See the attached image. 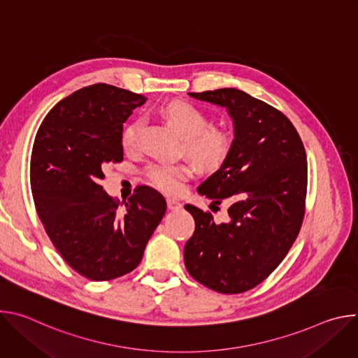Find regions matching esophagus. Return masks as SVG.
Masks as SVG:
<instances>
[{"instance_id":"1","label":"esophagus","mask_w":358,"mask_h":358,"mask_svg":"<svg viewBox=\"0 0 358 358\" xmlns=\"http://www.w3.org/2000/svg\"><path fill=\"white\" fill-rule=\"evenodd\" d=\"M167 207L171 211H177V210H180L182 207V203L180 201L174 199V198H167Z\"/></svg>"}]
</instances>
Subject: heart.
<instances>
[{
	"label": "heart",
	"instance_id": "obj_1",
	"mask_svg": "<svg viewBox=\"0 0 358 358\" xmlns=\"http://www.w3.org/2000/svg\"><path fill=\"white\" fill-rule=\"evenodd\" d=\"M164 120L184 140L187 155L203 169H220L232 150V136L225 129L210 127V116L192 103L174 100L163 108ZM141 119H134L124 126L120 134V145L133 152L138 148ZM147 182L159 191L177 195L182 191L185 181L192 177V169L184 163H150L144 170Z\"/></svg>",
	"mask_w": 358,
	"mask_h": 358
}]
</instances>
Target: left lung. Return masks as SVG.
Masks as SVG:
<instances>
[{
	"label": "left lung",
	"instance_id": "left-lung-1",
	"mask_svg": "<svg viewBox=\"0 0 358 358\" xmlns=\"http://www.w3.org/2000/svg\"><path fill=\"white\" fill-rule=\"evenodd\" d=\"M188 94L227 108L235 138L221 169L198 187L217 206L229 201V220L215 224L187 203L195 231L184 246L185 268L215 292L243 293L279 266L297 238L308 189L304 145L280 110L242 90Z\"/></svg>",
	"mask_w": 358,
	"mask_h": 358
}]
</instances>
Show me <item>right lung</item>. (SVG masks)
Segmentation results:
<instances>
[{
    "instance_id": "1",
    "label": "right lung",
    "mask_w": 358,
    "mask_h": 358,
    "mask_svg": "<svg viewBox=\"0 0 358 358\" xmlns=\"http://www.w3.org/2000/svg\"><path fill=\"white\" fill-rule=\"evenodd\" d=\"M145 97L106 83L82 87L54 106L35 136L31 189L43 228L79 275L103 282L131 272L166 214L160 192L141 185L124 208L100 181L123 162V123Z\"/></svg>"
}]
</instances>
